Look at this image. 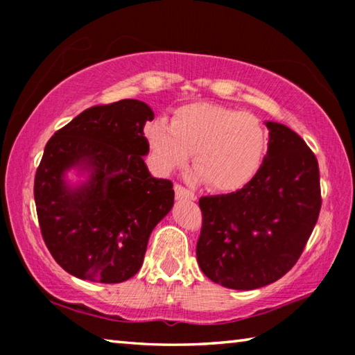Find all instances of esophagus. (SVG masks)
<instances>
[{"label":"esophagus","instance_id":"esophagus-1","mask_svg":"<svg viewBox=\"0 0 355 355\" xmlns=\"http://www.w3.org/2000/svg\"><path fill=\"white\" fill-rule=\"evenodd\" d=\"M173 189H175L177 199H191V200L197 199V196L194 194V192L188 188H184V186H182V184H175L173 186Z\"/></svg>","mask_w":355,"mask_h":355}]
</instances>
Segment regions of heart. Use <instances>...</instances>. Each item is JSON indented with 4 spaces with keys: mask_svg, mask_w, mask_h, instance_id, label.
Returning <instances> with one entry per match:
<instances>
[{
    "mask_svg": "<svg viewBox=\"0 0 355 355\" xmlns=\"http://www.w3.org/2000/svg\"><path fill=\"white\" fill-rule=\"evenodd\" d=\"M146 137L159 172L183 167L194 153L197 177L216 191H235L248 183L260 169L268 148L260 119L214 103L178 107L172 123L153 119Z\"/></svg>",
    "mask_w": 355,
    "mask_h": 355,
    "instance_id": "b5f03b06",
    "label": "heart"
}]
</instances>
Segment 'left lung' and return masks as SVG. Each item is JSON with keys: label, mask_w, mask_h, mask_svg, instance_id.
Here are the masks:
<instances>
[{"label": "left lung", "mask_w": 355, "mask_h": 355, "mask_svg": "<svg viewBox=\"0 0 355 355\" xmlns=\"http://www.w3.org/2000/svg\"><path fill=\"white\" fill-rule=\"evenodd\" d=\"M269 146L249 183L200 197L197 261L209 280L232 290L266 286L296 264L321 209L320 167L305 141L266 122Z\"/></svg>", "instance_id": "left-lung-1"}]
</instances>
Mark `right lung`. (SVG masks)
I'll list each match as a JSON object with an SVG mask.
<instances>
[{"mask_svg":"<svg viewBox=\"0 0 355 355\" xmlns=\"http://www.w3.org/2000/svg\"><path fill=\"white\" fill-rule=\"evenodd\" d=\"M153 111L139 100L87 107L46 142L34 178L42 238L64 271L120 284L139 271L150 233L171 211V180L150 175L144 125ZM70 166L92 172L70 189Z\"/></svg>","mask_w":355,"mask_h":355,"instance_id":"add662e5","label":"right lung"}]
</instances>
